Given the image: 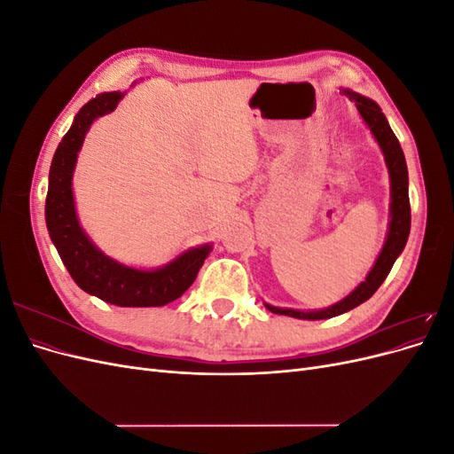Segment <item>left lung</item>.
<instances>
[{
	"instance_id": "8db88e82",
	"label": "left lung",
	"mask_w": 454,
	"mask_h": 454,
	"mask_svg": "<svg viewBox=\"0 0 454 454\" xmlns=\"http://www.w3.org/2000/svg\"><path fill=\"white\" fill-rule=\"evenodd\" d=\"M342 94L348 96V100H352L358 107V114L362 115L364 122L369 127L373 138L377 140L384 162H387L388 176H390V222H388V232L387 239H384L382 250L375 261V265L371 267L369 274L365 277L364 282H360L354 290L345 297L337 301L335 305L327 307V309H318V310H295V309H280V307H272L265 303V307L274 312V314H284V316H292V318L299 320H325V318H333V316L345 314L352 310L354 307H358L373 295L384 278L388 277V272L392 265L395 263V259L402 255L407 239H409V231H411V206H409V174H407V162L403 149L397 142L395 134L392 132L387 117H384L382 109L379 107L377 102L365 98V96L352 92L348 89H340Z\"/></svg>"
}]
</instances>
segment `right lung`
Listing matches in <instances>:
<instances>
[{
    "label": "right lung",
    "instance_id": "1",
    "mask_svg": "<svg viewBox=\"0 0 454 454\" xmlns=\"http://www.w3.org/2000/svg\"><path fill=\"white\" fill-rule=\"evenodd\" d=\"M125 92H102L79 109L59 144L49 170L45 222L62 263L81 290L117 307H162L195 282L212 244H202L159 269H134L106 255L79 225L74 200V170L92 122L112 114Z\"/></svg>",
    "mask_w": 454,
    "mask_h": 454
}]
</instances>
